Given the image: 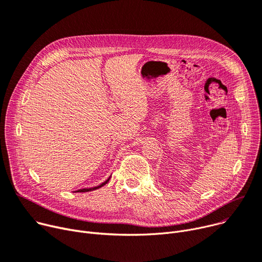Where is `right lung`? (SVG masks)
<instances>
[{
    "instance_id": "right-lung-1",
    "label": "right lung",
    "mask_w": 262,
    "mask_h": 262,
    "mask_svg": "<svg viewBox=\"0 0 262 262\" xmlns=\"http://www.w3.org/2000/svg\"><path fill=\"white\" fill-rule=\"evenodd\" d=\"M110 179H111V176L104 181V182H102L101 184H99V185H97V186H94V187H90V188H81V189H78V190H76V193H85V191H91V190H95V189H98V188H100V187H102L103 185H105L108 181H110Z\"/></svg>"
}]
</instances>
